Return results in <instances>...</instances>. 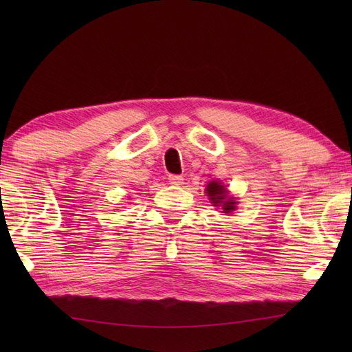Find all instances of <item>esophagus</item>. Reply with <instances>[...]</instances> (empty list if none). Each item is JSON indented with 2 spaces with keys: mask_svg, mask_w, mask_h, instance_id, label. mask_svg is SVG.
<instances>
[{
  "mask_svg": "<svg viewBox=\"0 0 352 352\" xmlns=\"http://www.w3.org/2000/svg\"><path fill=\"white\" fill-rule=\"evenodd\" d=\"M168 180H169V184H172V186H180V184H183V175H175V174H170L169 177H168Z\"/></svg>",
  "mask_w": 352,
  "mask_h": 352,
  "instance_id": "1",
  "label": "esophagus"
}]
</instances>
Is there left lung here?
<instances>
[{
    "label": "left lung",
    "mask_w": 352,
    "mask_h": 352,
    "mask_svg": "<svg viewBox=\"0 0 352 352\" xmlns=\"http://www.w3.org/2000/svg\"><path fill=\"white\" fill-rule=\"evenodd\" d=\"M207 197H210L214 206H222L223 213L236 210V201L233 198L227 199V189L223 188L222 183L210 182V184H207Z\"/></svg>",
    "instance_id": "obj_1"
}]
</instances>
